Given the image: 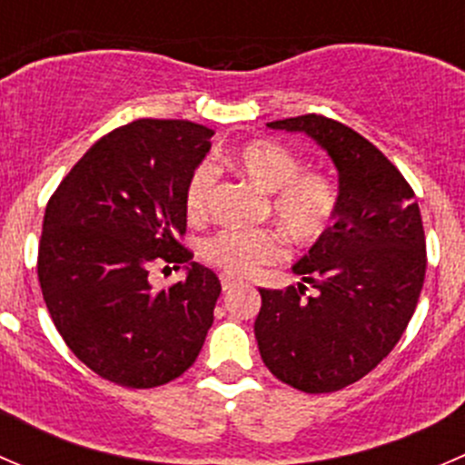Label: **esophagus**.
<instances>
[{
	"instance_id": "1",
	"label": "esophagus",
	"mask_w": 465,
	"mask_h": 465,
	"mask_svg": "<svg viewBox=\"0 0 465 465\" xmlns=\"http://www.w3.org/2000/svg\"><path fill=\"white\" fill-rule=\"evenodd\" d=\"M220 285H223V290H224V292H227V290H233V288H236L238 281H236V279H232V276L223 274V276H220Z\"/></svg>"
}]
</instances>
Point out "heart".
Instances as JSON below:
<instances>
[{
	"label": "heart",
	"instance_id": "heart-1",
	"mask_svg": "<svg viewBox=\"0 0 465 465\" xmlns=\"http://www.w3.org/2000/svg\"><path fill=\"white\" fill-rule=\"evenodd\" d=\"M229 163L272 193V213L299 242L317 241L331 224L340 204L337 186L326 173L302 171V159L283 143L250 142L229 154ZM215 186V168L198 163L186 180L184 206L191 218H203ZM213 265L227 274L252 276L267 262L283 256V241L272 229H223L204 247Z\"/></svg>",
	"mask_w": 465,
	"mask_h": 465
}]
</instances>
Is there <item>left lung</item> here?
Listing matches in <instances>:
<instances>
[{"instance_id":"8db88e82","label":"left lung","mask_w":465,"mask_h":465,"mask_svg":"<svg viewBox=\"0 0 465 465\" xmlns=\"http://www.w3.org/2000/svg\"><path fill=\"white\" fill-rule=\"evenodd\" d=\"M322 145L340 175L332 224L292 265L302 283L261 288L254 322L265 367L306 393L344 389L376 369L405 332L425 281L414 191L371 142L320 114L272 121ZM311 282L318 292L305 294Z\"/></svg>"}]
</instances>
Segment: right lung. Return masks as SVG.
<instances>
[{"instance_id":"add662e5","label":"right lung","mask_w":465,"mask_h":465,"mask_svg":"<svg viewBox=\"0 0 465 465\" xmlns=\"http://www.w3.org/2000/svg\"><path fill=\"white\" fill-rule=\"evenodd\" d=\"M213 130L139 119L98 139L51 195L37 279L64 344L101 378L150 389L180 378L213 323L220 281L177 236L186 180ZM175 262L187 279L166 291L149 265Z\"/></svg>"}]
</instances>
